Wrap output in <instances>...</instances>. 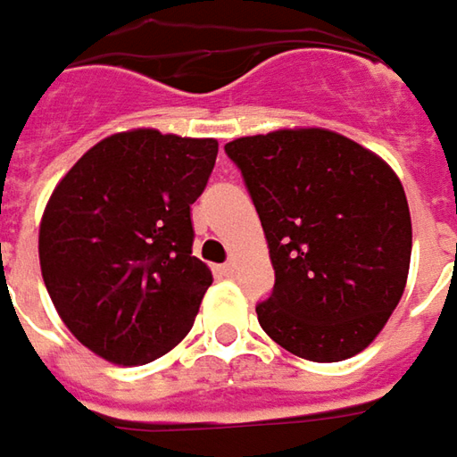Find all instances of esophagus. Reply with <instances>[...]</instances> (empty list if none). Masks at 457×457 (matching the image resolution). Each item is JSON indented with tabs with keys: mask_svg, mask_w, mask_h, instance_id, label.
I'll return each mask as SVG.
<instances>
[{
	"mask_svg": "<svg viewBox=\"0 0 457 457\" xmlns=\"http://www.w3.org/2000/svg\"><path fill=\"white\" fill-rule=\"evenodd\" d=\"M235 272H237V265H235L232 260L222 265V275H225V278H235Z\"/></svg>",
	"mask_w": 457,
	"mask_h": 457,
	"instance_id": "34e87169",
	"label": "esophagus"
}]
</instances>
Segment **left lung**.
Returning a JSON list of instances; mask_svg holds the SVG:
<instances>
[{"mask_svg": "<svg viewBox=\"0 0 457 457\" xmlns=\"http://www.w3.org/2000/svg\"><path fill=\"white\" fill-rule=\"evenodd\" d=\"M268 240L275 290L262 330L312 362L353 358L380 335L411 270L412 225L393 167L322 127L225 145Z\"/></svg>", "mask_w": 457, "mask_h": 457, "instance_id": "8db88e82", "label": "left lung"}]
</instances>
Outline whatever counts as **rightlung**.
<instances>
[{
	"label": "right lung",
	"instance_id": "right-lung-1",
	"mask_svg": "<svg viewBox=\"0 0 457 457\" xmlns=\"http://www.w3.org/2000/svg\"><path fill=\"white\" fill-rule=\"evenodd\" d=\"M217 139L139 127L87 150L39 222V268L67 330L114 365L162 358L192 330L212 272L192 210Z\"/></svg>",
	"mask_w": 457,
	"mask_h": 457
}]
</instances>
